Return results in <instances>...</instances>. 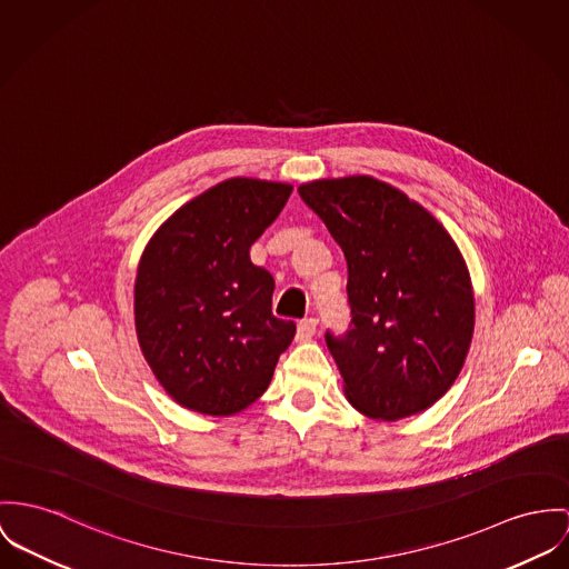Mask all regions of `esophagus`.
I'll use <instances>...</instances> for the list:
<instances>
[{
  "label": "esophagus",
  "instance_id": "esophagus-1",
  "mask_svg": "<svg viewBox=\"0 0 569 569\" xmlns=\"http://www.w3.org/2000/svg\"><path fill=\"white\" fill-rule=\"evenodd\" d=\"M313 333H316V320H313V318H306V320H301V322H299V327H297V342H307V340H311V338H313Z\"/></svg>",
  "mask_w": 569,
  "mask_h": 569
}]
</instances>
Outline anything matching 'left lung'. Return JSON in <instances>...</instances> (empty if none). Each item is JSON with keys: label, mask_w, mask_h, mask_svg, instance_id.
Wrapping results in <instances>:
<instances>
[{"label": "left lung", "mask_w": 569, "mask_h": 569, "mask_svg": "<svg viewBox=\"0 0 569 569\" xmlns=\"http://www.w3.org/2000/svg\"><path fill=\"white\" fill-rule=\"evenodd\" d=\"M349 266L350 329L327 331L350 405L375 420L429 409L459 377L475 333L466 260L431 212L375 177L299 186Z\"/></svg>", "instance_id": "1"}]
</instances>
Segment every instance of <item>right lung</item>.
<instances>
[{"label":"right lung","mask_w":569,"mask_h":569,"mask_svg":"<svg viewBox=\"0 0 569 569\" xmlns=\"http://www.w3.org/2000/svg\"><path fill=\"white\" fill-rule=\"evenodd\" d=\"M290 183L231 177L181 206L142 251L133 286L138 345L186 409L231 416L268 388L297 325L272 313V274L249 249Z\"/></svg>","instance_id":"add662e5"}]
</instances>
